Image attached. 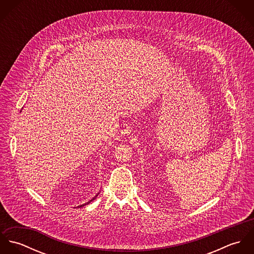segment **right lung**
I'll list each match as a JSON object with an SVG mask.
<instances>
[{
  "label": "right lung",
  "mask_w": 254,
  "mask_h": 254,
  "mask_svg": "<svg viewBox=\"0 0 254 254\" xmlns=\"http://www.w3.org/2000/svg\"><path fill=\"white\" fill-rule=\"evenodd\" d=\"M98 194H99V193H98ZM98 194H97V195H96V196H95V197H94V198H92V199H91V200H90V201H88V202H87V203H85V204H89V203H90V202H91V201H92V200H94V199H95V198H96V197H97V196H98ZM85 204H82V205H79V206H78V207H82V206H84V205H85Z\"/></svg>",
  "instance_id": "obj_1"
}]
</instances>
